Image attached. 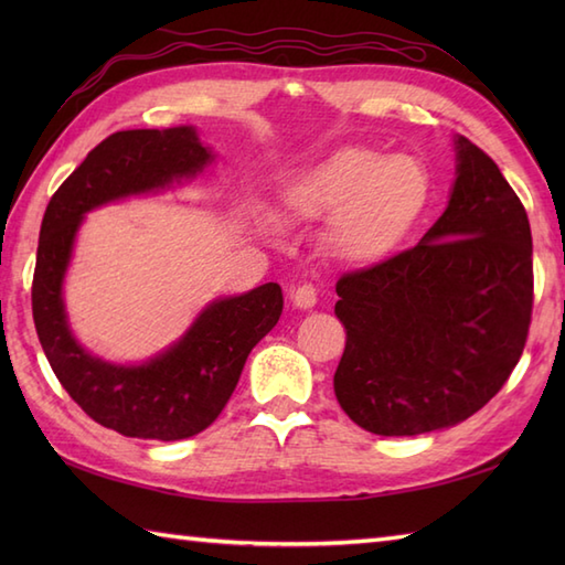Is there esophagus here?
<instances>
[{
  "instance_id": "1",
  "label": "esophagus",
  "mask_w": 565,
  "mask_h": 565,
  "mask_svg": "<svg viewBox=\"0 0 565 565\" xmlns=\"http://www.w3.org/2000/svg\"><path fill=\"white\" fill-rule=\"evenodd\" d=\"M291 301H294V306H298V308H313L316 301H318L316 286H313V284L296 286V289L291 291Z\"/></svg>"
}]
</instances>
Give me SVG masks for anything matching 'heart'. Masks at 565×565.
Listing matches in <instances>:
<instances>
[{
  "label": "heart",
  "instance_id": "heart-1",
  "mask_svg": "<svg viewBox=\"0 0 565 565\" xmlns=\"http://www.w3.org/2000/svg\"><path fill=\"white\" fill-rule=\"evenodd\" d=\"M431 196L435 177L419 154L344 146L298 172L284 206L301 221L330 218L326 243L338 259L376 264L405 243Z\"/></svg>",
  "mask_w": 565,
  "mask_h": 565
}]
</instances>
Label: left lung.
<instances>
[{
    "label": "left lung",
    "instance_id": "left-lung-1",
    "mask_svg": "<svg viewBox=\"0 0 565 565\" xmlns=\"http://www.w3.org/2000/svg\"><path fill=\"white\" fill-rule=\"evenodd\" d=\"M449 206L411 249L340 276L334 395L359 427L413 437L463 423L518 366L534 306L532 231L498 164L456 136Z\"/></svg>",
    "mask_w": 565,
    "mask_h": 565
}]
</instances>
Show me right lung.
<instances>
[{
    "mask_svg": "<svg viewBox=\"0 0 565 565\" xmlns=\"http://www.w3.org/2000/svg\"><path fill=\"white\" fill-rule=\"evenodd\" d=\"M209 160L211 152L191 126L118 130L60 184L43 215L31 286L35 332L70 398L94 423L126 437L174 441L206 429L231 401L252 347L281 316L279 284L221 298L203 310L182 340L140 366L104 362L72 338L63 279L82 215L194 177Z\"/></svg>",
    "mask_w": 565,
    "mask_h": 565,
    "instance_id": "1",
    "label": "right lung"
}]
</instances>
